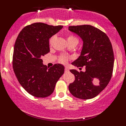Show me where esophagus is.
Wrapping results in <instances>:
<instances>
[{"mask_svg":"<svg viewBox=\"0 0 126 126\" xmlns=\"http://www.w3.org/2000/svg\"><path fill=\"white\" fill-rule=\"evenodd\" d=\"M65 72H69V69L68 67H65Z\"/></svg>","mask_w":126,"mask_h":126,"instance_id":"obj_1","label":"esophagus"}]
</instances>
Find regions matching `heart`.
<instances>
[{
    "mask_svg": "<svg viewBox=\"0 0 126 126\" xmlns=\"http://www.w3.org/2000/svg\"><path fill=\"white\" fill-rule=\"evenodd\" d=\"M55 36L53 35L49 39V44L51 45L53 41H54L55 39ZM67 40H68V42H71V41H76L77 43L79 42V39L77 37H76L75 36L72 35H67ZM58 61L60 63H66V62L68 61V57L66 56H64V55H62V56H60L59 58H58Z\"/></svg>",
    "mask_w": 126,
    "mask_h": 126,
    "instance_id": "heart-1",
    "label": "heart"
}]
</instances>
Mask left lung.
I'll return each mask as SVG.
<instances>
[{
  "instance_id": "obj_1",
  "label": "left lung",
  "mask_w": 126,
  "mask_h": 126,
  "mask_svg": "<svg viewBox=\"0 0 126 126\" xmlns=\"http://www.w3.org/2000/svg\"><path fill=\"white\" fill-rule=\"evenodd\" d=\"M68 29L83 41L80 56L72 63L77 67L85 66V72L70 70L75 80L69 84V90L79 99H92L107 87L111 79L114 64L112 44L106 34L91 25L71 26Z\"/></svg>"
}]
</instances>
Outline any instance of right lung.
Instances as JSON below:
<instances>
[{
  "mask_svg": "<svg viewBox=\"0 0 126 126\" xmlns=\"http://www.w3.org/2000/svg\"><path fill=\"white\" fill-rule=\"evenodd\" d=\"M63 26L38 22L26 26L15 41L13 67L22 87L31 95L46 97L54 91L56 82L64 73V66L56 63L49 68L41 57L50 51L49 38Z\"/></svg>",
  "mask_w": 126,
  "mask_h": 126,
  "instance_id": "right-lung-1",
  "label": "right lung"
}]
</instances>
